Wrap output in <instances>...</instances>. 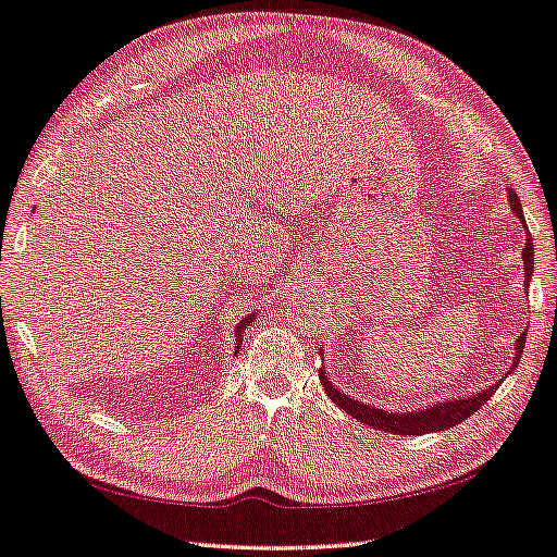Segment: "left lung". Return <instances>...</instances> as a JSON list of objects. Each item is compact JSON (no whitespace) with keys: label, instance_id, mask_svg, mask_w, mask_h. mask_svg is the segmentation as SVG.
<instances>
[{"label":"left lung","instance_id":"1","mask_svg":"<svg viewBox=\"0 0 557 557\" xmlns=\"http://www.w3.org/2000/svg\"><path fill=\"white\" fill-rule=\"evenodd\" d=\"M507 198H509V207L511 212H515L517 220L524 224V228L529 232L527 220H524V210H521V202L517 198L515 190H507ZM521 258H524V282L529 285L531 280V272H533V244H531V234H527V244L521 248ZM527 331H521V335H517V355H515V369L521 359V352H524V343H527ZM509 374V372H507ZM319 379L323 384V391L331 396V400L335 403L337 408H343L347 416H352L355 420L369 424L372 430H381V432H391V434H412V437H420V434H430V432H442V430H449L456 428V424L463 422L466 418H471L473 412H478V408L485 406V403L495 396V391L503 384V379L495 381L493 386H487L483 391H478L475 396H468V398H451V400H444L437 403V406H424L418 410H408V412H394V410H384V408H374V406H367L362 400H355L352 396H345L337 391L329 376H325V369H319Z\"/></svg>","mask_w":557,"mask_h":557}]
</instances>
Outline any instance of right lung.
I'll list each match as a JSON object with an SVG mask.
<instances>
[{
	"mask_svg": "<svg viewBox=\"0 0 557 557\" xmlns=\"http://www.w3.org/2000/svg\"><path fill=\"white\" fill-rule=\"evenodd\" d=\"M250 323H253V315H246V319H242V321H238V325H236V350H234V355H238V352H242V341H244V337H242V333L248 329V325Z\"/></svg>",
	"mask_w": 557,
	"mask_h": 557,
	"instance_id": "add662e5",
	"label": "right lung"
}]
</instances>
